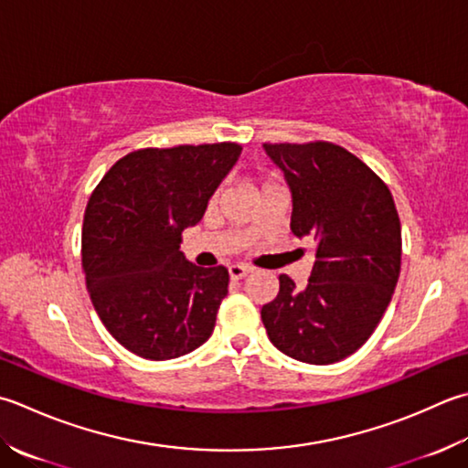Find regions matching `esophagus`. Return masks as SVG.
Here are the masks:
<instances>
[{
  "label": "esophagus",
  "mask_w": 468,
  "mask_h": 468,
  "mask_svg": "<svg viewBox=\"0 0 468 468\" xmlns=\"http://www.w3.org/2000/svg\"><path fill=\"white\" fill-rule=\"evenodd\" d=\"M247 273H250V268H245V265H239V263L229 265V278L231 280H243Z\"/></svg>",
  "instance_id": "esophagus-1"
}]
</instances>
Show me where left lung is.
Listing matches in <instances>:
<instances>
[{"label":"left lung","instance_id":"1","mask_svg":"<svg viewBox=\"0 0 468 468\" xmlns=\"http://www.w3.org/2000/svg\"><path fill=\"white\" fill-rule=\"evenodd\" d=\"M292 195L290 229L314 241L304 288L286 273L261 308L271 345L292 359L328 365L373 335L399 278L401 227L389 188L367 164L328 142L263 144Z\"/></svg>","mask_w":468,"mask_h":468}]
</instances>
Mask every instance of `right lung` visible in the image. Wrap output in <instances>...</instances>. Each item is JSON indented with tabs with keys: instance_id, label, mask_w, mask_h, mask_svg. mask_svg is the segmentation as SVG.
Wrapping results in <instances>:
<instances>
[{
	"instance_id": "right-lung-1",
	"label": "right lung",
	"mask_w": 468,
	"mask_h": 468,
	"mask_svg": "<svg viewBox=\"0 0 468 468\" xmlns=\"http://www.w3.org/2000/svg\"><path fill=\"white\" fill-rule=\"evenodd\" d=\"M239 155L231 142L137 150L90 195L82 223L87 290L101 323L137 356L176 359L213 335L229 271L190 263L180 241Z\"/></svg>"
}]
</instances>
